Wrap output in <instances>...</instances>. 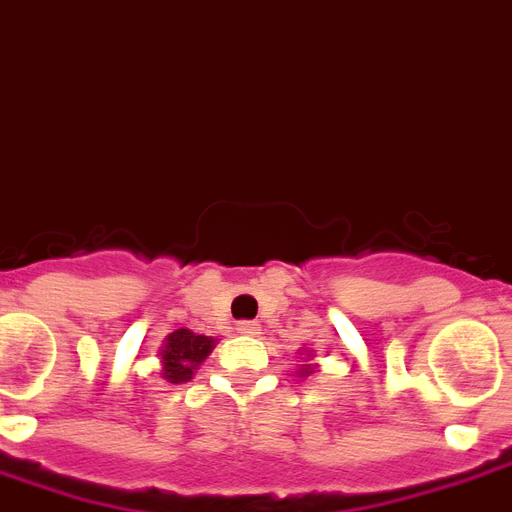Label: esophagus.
I'll return each instance as SVG.
<instances>
[{"label": "esophagus", "instance_id": "esophagus-1", "mask_svg": "<svg viewBox=\"0 0 512 512\" xmlns=\"http://www.w3.org/2000/svg\"><path fill=\"white\" fill-rule=\"evenodd\" d=\"M236 331H239V334H244V336H257V334H260V326H257L255 321H239V323H236Z\"/></svg>", "mask_w": 512, "mask_h": 512}]
</instances>
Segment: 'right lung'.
<instances>
[{
	"mask_svg": "<svg viewBox=\"0 0 512 512\" xmlns=\"http://www.w3.org/2000/svg\"><path fill=\"white\" fill-rule=\"evenodd\" d=\"M213 336L194 334L189 328H178L168 336V344L162 347V378L170 384L189 381L197 371V365L213 352Z\"/></svg>",
	"mask_w": 512,
	"mask_h": 512,
	"instance_id": "1",
	"label": "right lung"
}]
</instances>
